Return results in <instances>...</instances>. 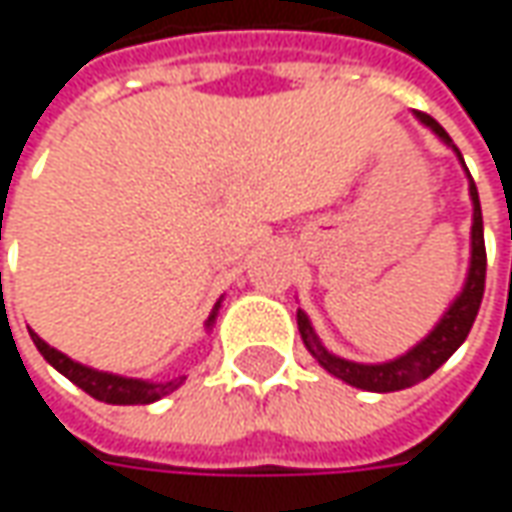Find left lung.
<instances>
[{
	"mask_svg": "<svg viewBox=\"0 0 512 512\" xmlns=\"http://www.w3.org/2000/svg\"><path fill=\"white\" fill-rule=\"evenodd\" d=\"M427 128L433 130L442 142H447L450 148L459 153V148L453 145V139L447 136V130L427 113H419ZM462 159V153H459ZM464 165V159H462ZM470 176V173H467ZM470 199H473V256H470V273H467V285H464L462 296L450 305V310L442 316V322L436 325V330L419 342L413 350H407L404 356L393 359V362L384 364H356L339 359L333 353H327L322 342L316 339L313 327L307 322V316L299 310V333L305 339L307 350L316 356V362L325 367L327 373H333L336 379L353 384V387H362L370 393H393V390H404V387H413L427 376H433L439 367H442L467 339L470 327L479 316V307H482L484 296V279H487V250H484V225H482V205H479V190L476 182L470 179Z\"/></svg>",
	"mask_w": 512,
	"mask_h": 512,
	"instance_id": "left-lung-1",
	"label": "left lung"
}]
</instances>
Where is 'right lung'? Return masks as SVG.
<instances>
[{
  "mask_svg": "<svg viewBox=\"0 0 512 512\" xmlns=\"http://www.w3.org/2000/svg\"><path fill=\"white\" fill-rule=\"evenodd\" d=\"M219 307V305H216ZM216 319V310L210 313V319H207V325ZM30 339L36 344V350L48 359L62 376H68L70 382L76 384V387H82L88 396L93 399H99V402L105 404H150V402H159L162 396H168L173 393L179 384L185 382V376H179V379H173V382H142V379H125V376H113V373H99V370H93V367H85V364L73 362L68 359L65 353H59L56 347H50L45 344L36 333H30Z\"/></svg>",
  "mask_w": 512,
  "mask_h": 512,
  "instance_id": "1",
  "label": "right lung"
}]
</instances>
